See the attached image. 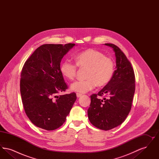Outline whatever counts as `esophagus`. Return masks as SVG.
<instances>
[{
  "instance_id": "obj_1",
  "label": "esophagus",
  "mask_w": 159,
  "mask_h": 159,
  "mask_svg": "<svg viewBox=\"0 0 159 159\" xmlns=\"http://www.w3.org/2000/svg\"><path fill=\"white\" fill-rule=\"evenodd\" d=\"M76 96L77 98H80L81 96H82V94L81 93H76Z\"/></svg>"
}]
</instances>
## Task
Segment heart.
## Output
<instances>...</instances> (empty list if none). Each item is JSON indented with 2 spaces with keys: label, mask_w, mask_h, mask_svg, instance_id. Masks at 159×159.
<instances>
[{
  "label": "heart",
  "mask_w": 159,
  "mask_h": 159,
  "mask_svg": "<svg viewBox=\"0 0 159 159\" xmlns=\"http://www.w3.org/2000/svg\"><path fill=\"white\" fill-rule=\"evenodd\" d=\"M75 59L76 64L66 60L60 65L61 73L68 80L75 78L77 66L87 69L85 75L86 79L71 84V91L83 93L93 89L96 85L104 86L111 80L114 71L113 61L101 51L88 49L77 53Z\"/></svg>",
  "instance_id": "1"
}]
</instances>
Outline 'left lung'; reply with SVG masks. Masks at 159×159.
<instances>
[{
    "instance_id": "obj_1",
    "label": "left lung",
    "mask_w": 159,
    "mask_h": 159,
    "mask_svg": "<svg viewBox=\"0 0 159 159\" xmlns=\"http://www.w3.org/2000/svg\"><path fill=\"white\" fill-rule=\"evenodd\" d=\"M104 45L113 49L116 70L111 80L98 93L91 95L88 115L93 126L108 130L121 125L129 113L135 90V79L131 64L120 49L112 43ZM103 94L108 98L101 100L97 97Z\"/></svg>"
}]
</instances>
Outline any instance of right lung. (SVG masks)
<instances>
[{
  "label": "right lung",
  "instance_id": "obj_1",
  "mask_svg": "<svg viewBox=\"0 0 159 159\" xmlns=\"http://www.w3.org/2000/svg\"><path fill=\"white\" fill-rule=\"evenodd\" d=\"M75 46L44 44L23 66L20 92L24 108L30 121L40 128L52 130L60 128L76 101L74 92L58 95L67 88L61 73V61Z\"/></svg>",
  "mask_w": 159,
  "mask_h": 159
}]
</instances>
